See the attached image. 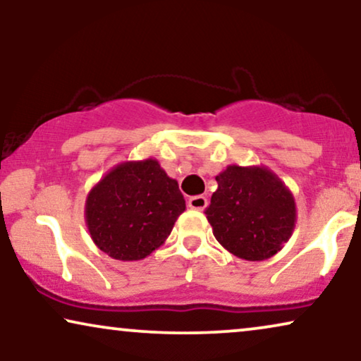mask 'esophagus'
<instances>
[{
    "label": "esophagus",
    "instance_id": "1",
    "mask_svg": "<svg viewBox=\"0 0 361 361\" xmlns=\"http://www.w3.org/2000/svg\"><path fill=\"white\" fill-rule=\"evenodd\" d=\"M207 204H209V200H207L204 195H194V197H190L189 202H187V205L194 210H204Z\"/></svg>",
    "mask_w": 361,
    "mask_h": 361
}]
</instances>
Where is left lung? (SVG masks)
I'll list each match as a JSON object with an SVG mask.
<instances>
[{
    "label": "left lung",
    "instance_id": "1",
    "mask_svg": "<svg viewBox=\"0 0 361 361\" xmlns=\"http://www.w3.org/2000/svg\"><path fill=\"white\" fill-rule=\"evenodd\" d=\"M205 215L216 241L246 261H263L283 250L298 210L293 192L266 166H226Z\"/></svg>",
    "mask_w": 361,
    "mask_h": 361
}]
</instances>
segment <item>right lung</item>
<instances>
[{"instance_id": "right-lung-1", "label": "right lung", "mask_w": 361, "mask_h": 361, "mask_svg": "<svg viewBox=\"0 0 361 361\" xmlns=\"http://www.w3.org/2000/svg\"><path fill=\"white\" fill-rule=\"evenodd\" d=\"M185 210L179 184L152 157L125 161L92 187L85 224L98 248L113 259H145L164 245Z\"/></svg>"}]
</instances>
